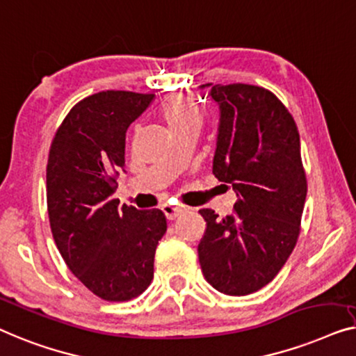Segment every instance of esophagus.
Instances as JSON below:
<instances>
[{"label": "esophagus", "instance_id": "1", "mask_svg": "<svg viewBox=\"0 0 356 356\" xmlns=\"http://www.w3.org/2000/svg\"><path fill=\"white\" fill-rule=\"evenodd\" d=\"M164 216H166L169 221H172V219H176L180 213H182V208L179 207H172V204H163L161 207Z\"/></svg>", "mask_w": 356, "mask_h": 356}]
</instances>
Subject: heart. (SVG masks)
I'll use <instances>...</instances> for the list:
<instances>
[{
	"label": "heart",
	"instance_id": "heart-1",
	"mask_svg": "<svg viewBox=\"0 0 356 356\" xmlns=\"http://www.w3.org/2000/svg\"><path fill=\"white\" fill-rule=\"evenodd\" d=\"M163 118L174 134L187 127L202 126V111L192 98L174 95L164 103Z\"/></svg>",
	"mask_w": 356,
	"mask_h": 356
}]
</instances>
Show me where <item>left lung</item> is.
<instances>
[{"mask_svg":"<svg viewBox=\"0 0 356 356\" xmlns=\"http://www.w3.org/2000/svg\"><path fill=\"white\" fill-rule=\"evenodd\" d=\"M219 106L213 174L237 193L234 213L200 209L203 276L221 293L248 295L271 282L297 243L307 176L293 118L276 95L247 83L213 85Z\"/></svg>","mask_w":356,"mask_h":356,"instance_id":"8db88e82","label":"left lung"}]
</instances>
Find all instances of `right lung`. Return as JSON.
Masks as SVG:
<instances>
[{"label": "right lung", "instance_id": "right-lung-1", "mask_svg": "<svg viewBox=\"0 0 356 356\" xmlns=\"http://www.w3.org/2000/svg\"><path fill=\"white\" fill-rule=\"evenodd\" d=\"M154 95L95 93L74 106L54 135L47 166L53 238L67 268L90 292L127 302L153 279L156 245L166 232L161 209L113 198L126 166V132Z\"/></svg>", "mask_w": 356, "mask_h": 356}]
</instances>
